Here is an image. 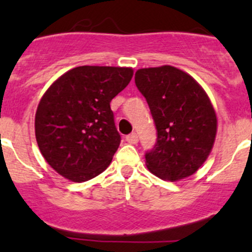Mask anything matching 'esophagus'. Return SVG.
I'll list each match as a JSON object with an SVG mask.
<instances>
[{
	"label": "esophagus",
	"mask_w": 252,
	"mask_h": 252,
	"mask_svg": "<svg viewBox=\"0 0 252 252\" xmlns=\"http://www.w3.org/2000/svg\"><path fill=\"white\" fill-rule=\"evenodd\" d=\"M126 140L129 142V144H136L139 141L138 134L136 133H130L129 135L126 136Z\"/></svg>",
	"instance_id": "34e87169"
}]
</instances>
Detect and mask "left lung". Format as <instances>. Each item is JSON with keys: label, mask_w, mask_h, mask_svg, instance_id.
<instances>
[{"label": "left lung", "mask_w": 252, "mask_h": 252, "mask_svg": "<svg viewBox=\"0 0 252 252\" xmlns=\"http://www.w3.org/2000/svg\"><path fill=\"white\" fill-rule=\"evenodd\" d=\"M135 84L157 130L154 149L145 154L147 168L171 182L194 174L210 155L217 131L216 112L204 89L172 65L139 69Z\"/></svg>", "instance_id": "obj_1"}]
</instances>
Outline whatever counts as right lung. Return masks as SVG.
I'll use <instances>...</instances> for the list:
<instances>
[{"label": "right lung", "instance_id": "add662e5", "mask_svg": "<svg viewBox=\"0 0 252 252\" xmlns=\"http://www.w3.org/2000/svg\"><path fill=\"white\" fill-rule=\"evenodd\" d=\"M131 77V68L81 65L48 88L35 114V136L57 173L80 183L107 168L121 144L110 102Z\"/></svg>", "mask_w": 252, "mask_h": 252}]
</instances>
